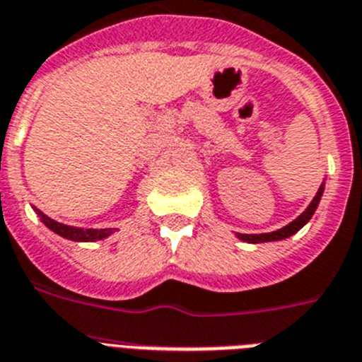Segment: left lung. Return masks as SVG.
I'll use <instances>...</instances> for the list:
<instances>
[{
	"label": "left lung",
	"mask_w": 362,
	"mask_h": 362,
	"mask_svg": "<svg viewBox=\"0 0 362 362\" xmlns=\"http://www.w3.org/2000/svg\"><path fill=\"white\" fill-rule=\"evenodd\" d=\"M324 189H325V184H322L318 189V193L314 195L313 202H310V204L307 206V210H305L301 216L296 217L292 223H288L286 227L279 228V230H273V232H264V234H240V232H236V236L240 238L242 242H247V243L279 242V240H284V238L293 236V234H296L299 228H303L305 225L310 221V217L314 216V211H316V208H318L320 199H322V195H324Z\"/></svg>",
	"instance_id": "obj_1"
}]
</instances>
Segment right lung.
<instances>
[{
    "mask_svg": "<svg viewBox=\"0 0 362 362\" xmlns=\"http://www.w3.org/2000/svg\"><path fill=\"white\" fill-rule=\"evenodd\" d=\"M35 211L40 217V221L49 228L54 230L59 236L66 238V240H72V242H96V240H104V238L111 236L115 232V228H79V227H70V225H63V223H57L55 219H49L48 216H44L42 211L37 210Z\"/></svg>",
    "mask_w": 362,
    "mask_h": 362,
    "instance_id": "obj_1",
    "label": "right lung"
}]
</instances>
